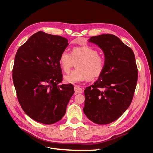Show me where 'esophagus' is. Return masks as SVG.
Masks as SVG:
<instances>
[{
  "label": "esophagus",
  "mask_w": 153,
  "mask_h": 153,
  "mask_svg": "<svg viewBox=\"0 0 153 153\" xmlns=\"http://www.w3.org/2000/svg\"><path fill=\"white\" fill-rule=\"evenodd\" d=\"M74 89H75V94L82 93L83 91H82V89L81 87L76 85V86H75V87H74Z\"/></svg>",
  "instance_id": "1"
}]
</instances>
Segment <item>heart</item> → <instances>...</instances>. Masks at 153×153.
I'll list each match as a JSON object with an SVG mask.
<instances>
[{
  "label": "heart",
  "instance_id": "obj_1",
  "mask_svg": "<svg viewBox=\"0 0 153 153\" xmlns=\"http://www.w3.org/2000/svg\"><path fill=\"white\" fill-rule=\"evenodd\" d=\"M76 62V69L64 76V81L68 84L95 79L102 74L105 67L104 58L89 46L73 48L71 53L64 50L60 55L59 62L65 73H68Z\"/></svg>",
  "mask_w": 153,
  "mask_h": 153
}]
</instances>
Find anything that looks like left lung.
Here are the masks:
<instances>
[{
	"label": "left lung",
	"mask_w": 153,
	"mask_h": 153,
	"mask_svg": "<svg viewBox=\"0 0 153 153\" xmlns=\"http://www.w3.org/2000/svg\"><path fill=\"white\" fill-rule=\"evenodd\" d=\"M89 42L103 50L105 67L98 80L84 90L83 110L91 121L107 124L121 117L131 103L138 78L135 55L113 34L92 36Z\"/></svg>",
	"instance_id": "1"
}]
</instances>
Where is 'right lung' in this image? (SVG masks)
I'll use <instances>...</instances> for the list:
<instances>
[{"mask_svg":"<svg viewBox=\"0 0 153 153\" xmlns=\"http://www.w3.org/2000/svg\"><path fill=\"white\" fill-rule=\"evenodd\" d=\"M68 40L39 31L18 48L13 69L18 100L25 113L45 124L58 122L66 114L75 92L72 84L62 80L60 55Z\"/></svg>","mask_w":153,"mask_h":153,"instance_id":"right-lung-1","label":"right lung"}]
</instances>
